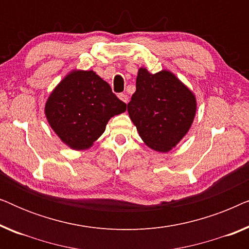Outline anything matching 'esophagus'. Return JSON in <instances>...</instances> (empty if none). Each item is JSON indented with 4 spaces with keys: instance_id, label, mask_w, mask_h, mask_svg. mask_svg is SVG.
Returning a JSON list of instances; mask_svg holds the SVG:
<instances>
[{
    "instance_id": "esophagus-1",
    "label": "esophagus",
    "mask_w": 249,
    "mask_h": 249,
    "mask_svg": "<svg viewBox=\"0 0 249 249\" xmlns=\"http://www.w3.org/2000/svg\"><path fill=\"white\" fill-rule=\"evenodd\" d=\"M118 96H119V98H120L122 102H124V103H127V102H128V96L124 93H120V94L118 95Z\"/></svg>"
}]
</instances>
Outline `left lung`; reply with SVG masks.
<instances>
[{"label": "left lung", "mask_w": 249, "mask_h": 249, "mask_svg": "<svg viewBox=\"0 0 249 249\" xmlns=\"http://www.w3.org/2000/svg\"><path fill=\"white\" fill-rule=\"evenodd\" d=\"M128 112L145 144L164 153L189 130L196 113V100L175 74L165 70L152 74L142 68Z\"/></svg>", "instance_id": "obj_1"}]
</instances>
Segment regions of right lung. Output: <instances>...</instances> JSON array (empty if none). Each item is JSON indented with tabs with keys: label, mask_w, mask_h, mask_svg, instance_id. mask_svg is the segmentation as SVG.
Instances as JSON below:
<instances>
[{
	"label": "right lung",
	"mask_w": 249,
	"mask_h": 249,
	"mask_svg": "<svg viewBox=\"0 0 249 249\" xmlns=\"http://www.w3.org/2000/svg\"><path fill=\"white\" fill-rule=\"evenodd\" d=\"M125 108L127 104L94 71H73L50 95L45 114L61 141L73 149H84L103 134L112 117Z\"/></svg>",
	"instance_id": "1"
}]
</instances>
